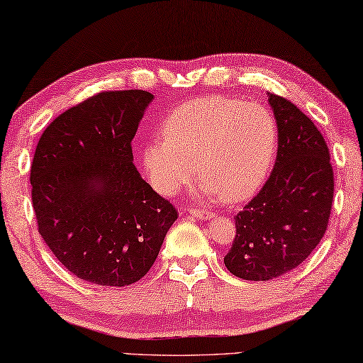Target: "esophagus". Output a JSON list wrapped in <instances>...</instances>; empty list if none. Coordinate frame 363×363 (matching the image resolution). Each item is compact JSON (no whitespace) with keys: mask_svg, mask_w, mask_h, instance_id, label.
<instances>
[{"mask_svg":"<svg viewBox=\"0 0 363 363\" xmlns=\"http://www.w3.org/2000/svg\"><path fill=\"white\" fill-rule=\"evenodd\" d=\"M189 213H191L193 217L199 218V220H204V222H207V220H212V218L216 217V213H213V212H207V211H198V209H191V211H189Z\"/></svg>","mask_w":363,"mask_h":363,"instance_id":"esophagus-1","label":"esophagus"}]
</instances>
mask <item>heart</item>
<instances>
[{"label":"heart","instance_id":"heart-1","mask_svg":"<svg viewBox=\"0 0 363 363\" xmlns=\"http://www.w3.org/2000/svg\"><path fill=\"white\" fill-rule=\"evenodd\" d=\"M160 133L162 140L143 150V165L164 196L177 194L196 169L199 199L220 196L225 203H241L264 185L278 151V127L269 111L216 94L177 106Z\"/></svg>","mask_w":363,"mask_h":363}]
</instances>
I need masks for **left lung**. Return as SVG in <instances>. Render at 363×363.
I'll return each mask as SVG.
<instances>
[{
    "label": "left lung",
    "mask_w": 363,
    "mask_h": 363,
    "mask_svg": "<svg viewBox=\"0 0 363 363\" xmlns=\"http://www.w3.org/2000/svg\"><path fill=\"white\" fill-rule=\"evenodd\" d=\"M267 96L278 127L275 167L235 217L236 236L223 259L249 281L273 280L304 262L328 227L335 191L323 135L291 101Z\"/></svg>",
    "instance_id": "obj_1"
}]
</instances>
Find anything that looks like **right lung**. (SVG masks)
<instances>
[{"label": "right lung", "mask_w": 363, "mask_h": 363, "mask_svg": "<svg viewBox=\"0 0 363 363\" xmlns=\"http://www.w3.org/2000/svg\"><path fill=\"white\" fill-rule=\"evenodd\" d=\"M154 94L104 91L55 118L35 151L38 231L70 273L127 286L147 272L178 213L143 180L132 140Z\"/></svg>", "instance_id": "add662e5"}]
</instances>
